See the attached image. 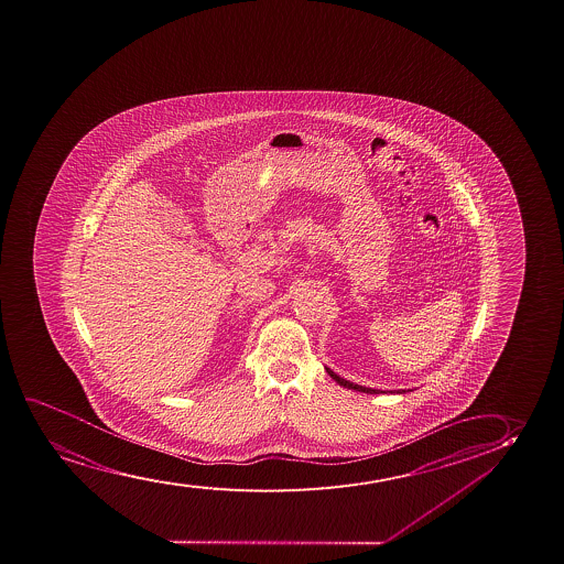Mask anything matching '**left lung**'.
I'll return each mask as SVG.
<instances>
[{
  "instance_id": "8db88e82",
  "label": "left lung",
  "mask_w": 564,
  "mask_h": 564,
  "mask_svg": "<svg viewBox=\"0 0 564 564\" xmlns=\"http://www.w3.org/2000/svg\"><path fill=\"white\" fill-rule=\"evenodd\" d=\"M326 371L329 377H332L337 384L340 387L348 388V390H356V392H364V394H405V392H413L416 388H400V390H380V388H371L364 387V384H358V382H352V380L345 379V377H340V375L335 373L332 367L326 366Z\"/></svg>"
}]
</instances>
